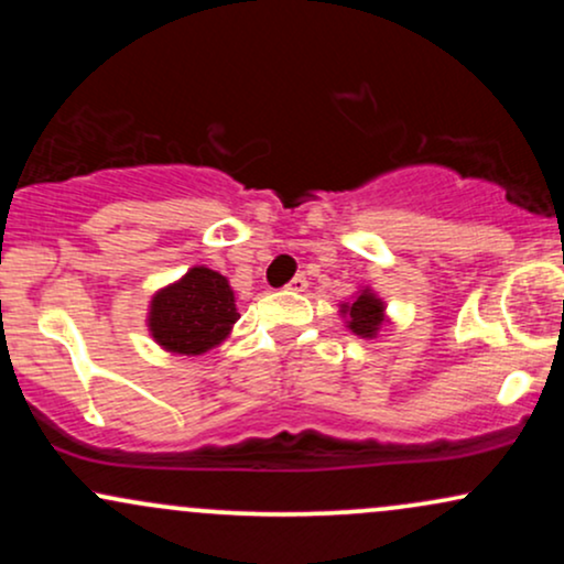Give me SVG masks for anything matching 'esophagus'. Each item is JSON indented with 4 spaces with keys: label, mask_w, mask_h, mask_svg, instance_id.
Listing matches in <instances>:
<instances>
[{
    "label": "esophagus",
    "mask_w": 564,
    "mask_h": 564,
    "mask_svg": "<svg viewBox=\"0 0 564 564\" xmlns=\"http://www.w3.org/2000/svg\"><path fill=\"white\" fill-rule=\"evenodd\" d=\"M286 289H289V291H304V289H307V278H304L302 273L294 275V278H291V281L286 283Z\"/></svg>",
    "instance_id": "34e87169"
}]
</instances>
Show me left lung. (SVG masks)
<instances>
[{"label": "left lung", "mask_w": 564, "mask_h": 564, "mask_svg": "<svg viewBox=\"0 0 564 564\" xmlns=\"http://www.w3.org/2000/svg\"><path fill=\"white\" fill-rule=\"evenodd\" d=\"M339 313L349 332L364 336V339H373L379 334V328L387 323L384 302L371 289H360L352 302L339 304Z\"/></svg>", "instance_id": "1"}]
</instances>
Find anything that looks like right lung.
<instances>
[{"instance_id": "right-lung-1", "label": "right lung", "mask_w": 564, "mask_h": 564, "mask_svg": "<svg viewBox=\"0 0 564 564\" xmlns=\"http://www.w3.org/2000/svg\"><path fill=\"white\" fill-rule=\"evenodd\" d=\"M238 318L228 278L196 264L177 283L153 294L148 332L166 352L200 355L228 339Z\"/></svg>"}]
</instances>
